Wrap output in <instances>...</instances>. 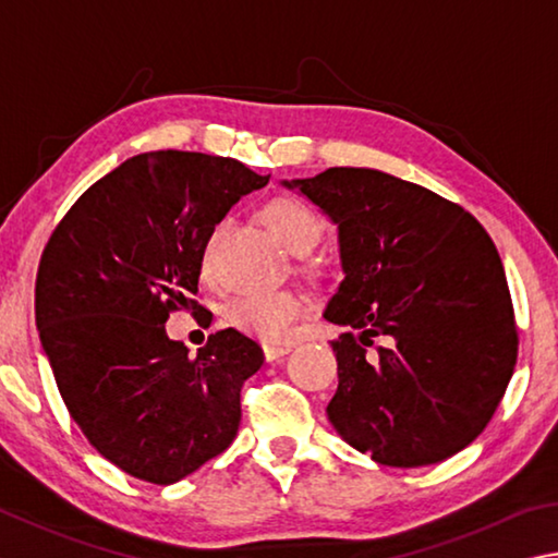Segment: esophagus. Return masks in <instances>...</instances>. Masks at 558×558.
I'll return each instance as SVG.
<instances>
[{
	"mask_svg": "<svg viewBox=\"0 0 558 558\" xmlns=\"http://www.w3.org/2000/svg\"><path fill=\"white\" fill-rule=\"evenodd\" d=\"M290 344H263V356H266V362H278L286 354H290Z\"/></svg>",
	"mask_w": 558,
	"mask_h": 558,
	"instance_id": "34e87169",
	"label": "esophagus"
}]
</instances>
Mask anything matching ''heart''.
<instances>
[{"label":"heart","instance_id":"b5f03b06","mask_svg":"<svg viewBox=\"0 0 558 558\" xmlns=\"http://www.w3.org/2000/svg\"><path fill=\"white\" fill-rule=\"evenodd\" d=\"M260 219L266 221L268 229L286 243V248L292 253H307L319 241L323 233V223L310 209L298 199L290 196H280L263 206ZM223 233V223H216L214 229L206 233L202 253H199V268L206 272L211 268L216 243H219ZM305 310V300L292 290H276V292H251V295H239L226 305V319L241 332L268 339V342H278L290 335L295 319Z\"/></svg>","mask_w":558,"mask_h":558}]
</instances>
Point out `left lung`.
<instances>
[{"label": "left lung", "mask_w": 558, "mask_h": 558, "mask_svg": "<svg viewBox=\"0 0 558 558\" xmlns=\"http://www.w3.org/2000/svg\"><path fill=\"white\" fill-rule=\"evenodd\" d=\"M282 184L339 231L344 280L325 319L349 332L332 342L329 423L381 465L456 456L493 418L517 364L493 239L462 206L379 169L329 167Z\"/></svg>", "instance_id": "1"}]
</instances>
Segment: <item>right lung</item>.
Segmentation results:
<instances>
[{
    "mask_svg": "<svg viewBox=\"0 0 558 558\" xmlns=\"http://www.w3.org/2000/svg\"><path fill=\"white\" fill-rule=\"evenodd\" d=\"M268 179L202 153L130 157L46 243L36 327L56 386L90 446L132 477L172 485L239 433L241 386L263 349L229 327L189 356L165 323L179 307L202 310L189 295L206 233Z\"/></svg>",
    "mask_w": 558,
    "mask_h": 558,
    "instance_id": "obj_1",
    "label": "right lung"
}]
</instances>
